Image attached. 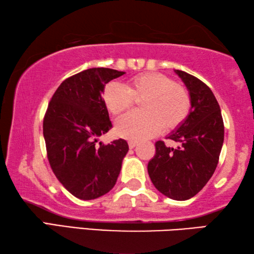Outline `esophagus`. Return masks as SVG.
<instances>
[{
    "instance_id": "obj_1",
    "label": "esophagus",
    "mask_w": 254,
    "mask_h": 254,
    "mask_svg": "<svg viewBox=\"0 0 254 254\" xmlns=\"http://www.w3.org/2000/svg\"><path fill=\"white\" fill-rule=\"evenodd\" d=\"M136 144H137V142H136V141H133V140H131V141H128V147H130L131 149H133V148H134Z\"/></svg>"
}]
</instances>
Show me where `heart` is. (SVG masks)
I'll use <instances>...</instances> for the list:
<instances>
[{"label":"heart","mask_w":254,"mask_h":254,"mask_svg":"<svg viewBox=\"0 0 254 254\" xmlns=\"http://www.w3.org/2000/svg\"><path fill=\"white\" fill-rule=\"evenodd\" d=\"M103 101L112 114L119 115L141 101L143 112H130L115 124L118 135L131 140L152 137L165 130H174L187 118L190 98L183 86L168 76L148 72L133 77L124 87L110 83L103 91Z\"/></svg>","instance_id":"obj_1"}]
</instances>
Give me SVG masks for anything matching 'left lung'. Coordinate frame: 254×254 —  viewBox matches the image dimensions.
<instances>
[{
  "label": "left lung",
  "instance_id": "obj_1",
  "mask_svg": "<svg viewBox=\"0 0 254 254\" xmlns=\"http://www.w3.org/2000/svg\"><path fill=\"white\" fill-rule=\"evenodd\" d=\"M175 72L188 89L190 110L185 121L168 135L179 143L178 147H167L163 141H157L148 173L161 194L186 200L203 189L216 169L224 141V123L208 86L183 70Z\"/></svg>",
  "mask_w": 254,
  "mask_h": 254
}]
</instances>
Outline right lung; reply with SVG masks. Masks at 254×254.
Listing matches in <instances>:
<instances>
[{"mask_svg": "<svg viewBox=\"0 0 254 254\" xmlns=\"http://www.w3.org/2000/svg\"><path fill=\"white\" fill-rule=\"evenodd\" d=\"M126 74L111 68H89L60 84L47 109L44 136L56 177L83 200L105 195L117 183L126 140L97 143L112 127L102 93L112 79Z\"/></svg>", "mask_w": 254, "mask_h": 254, "instance_id": "add662e5", "label": "right lung"}]
</instances>
